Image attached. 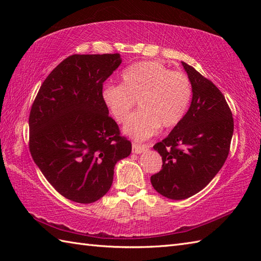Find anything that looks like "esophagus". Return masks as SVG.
<instances>
[{
	"mask_svg": "<svg viewBox=\"0 0 261 261\" xmlns=\"http://www.w3.org/2000/svg\"><path fill=\"white\" fill-rule=\"evenodd\" d=\"M149 145H140V143H134L132 145V152L134 153H141L145 150H148L149 149Z\"/></svg>",
	"mask_w": 261,
	"mask_h": 261,
	"instance_id": "obj_1",
	"label": "esophagus"
}]
</instances>
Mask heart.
Masks as SVG:
<instances>
[{
    "label": "heart",
    "instance_id": "1",
    "mask_svg": "<svg viewBox=\"0 0 261 261\" xmlns=\"http://www.w3.org/2000/svg\"><path fill=\"white\" fill-rule=\"evenodd\" d=\"M192 98V84L181 71L171 70L158 62H140L121 74V84H108L102 101L118 123H123L134 110L139 111L127 120L124 132L137 140L153 136L160 126L174 127L186 114Z\"/></svg>",
    "mask_w": 261,
    "mask_h": 261
}]
</instances>
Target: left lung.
<instances>
[{"instance_id":"left-lung-1","label":"left lung","mask_w":261,"mask_h":261,"mask_svg":"<svg viewBox=\"0 0 261 261\" xmlns=\"http://www.w3.org/2000/svg\"><path fill=\"white\" fill-rule=\"evenodd\" d=\"M181 64L192 84V103L169 136L153 146L163 167L150 178L154 190L170 199L195 195L214 178L229 156L234 126L219 88L192 66Z\"/></svg>"}]
</instances>
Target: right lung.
I'll list each match as a JSON object with an SVG mask.
<instances>
[{"mask_svg":"<svg viewBox=\"0 0 261 261\" xmlns=\"http://www.w3.org/2000/svg\"><path fill=\"white\" fill-rule=\"evenodd\" d=\"M119 54L71 55L43 81L29 115L33 162L60 195L90 204L113 181L114 166L131 142L102 101L103 83L121 64Z\"/></svg>","mask_w":261,"mask_h":261,"instance_id":"add662e5","label":"right lung"}]
</instances>
